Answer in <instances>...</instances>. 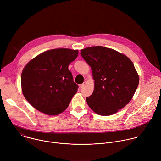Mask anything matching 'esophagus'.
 <instances>
[{"mask_svg": "<svg viewBox=\"0 0 161 161\" xmlns=\"http://www.w3.org/2000/svg\"><path fill=\"white\" fill-rule=\"evenodd\" d=\"M86 81H84L82 84H81V85H80V88H82L85 87V85H86Z\"/></svg>", "mask_w": 161, "mask_h": 161, "instance_id": "obj_1", "label": "esophagus"}]
</instances>
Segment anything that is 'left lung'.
<instances>
[{
    "instance_id": "left-lung-1",
    "label": "left lung",
    "mask_w": 161,
    "mask_h": 161,
    "mask_svg": "<svg viewBox=\"0 0 161 161\" xmlns=\"http://www.w3.org/2000/svg\"><path fill=\"white\" fill-rule=\"evenodd\" d=\"M80 54L90 66L95 83L92 94L86 98L88 106L102 116L125 106L139 84L132 62L122 53L100 46L83 49Z\"/></svg>"
}]
</instances>
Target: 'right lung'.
Returning <instances> with one entry per match:
<instances>
[{"label": "right lung", "instance_id": "obj_1", "mask_svg": "<svg viewBox=\"0 0 161 161\" xmlns=\"http://www.w3.org/2000/svg\"><path fill=\"white\" fill-rule=\"evenodd\" d=\"M78 50L57 48L44 52L31 60L23 69V94L38 111L57 115L68 107L78 85L73 81L68 66Z\"/></svg>", "mask_w": 161, "mask_h": 161}]
</instances>
